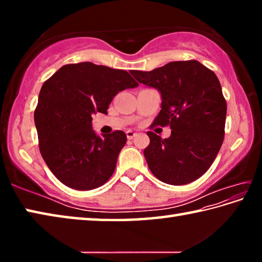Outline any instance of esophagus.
Segmentation results:
<instances>
[{
  "label": "esophagus",
  "mask_w": 262,
  "mask_h": 262,
  "mask_svg": "<svg viewBox=\"0 0 262 262\" xmlns=\"http://www.w3.org/2000/svg\"><path fill=\"white\" fill-rule=\"evenodd\" d=\"M126 135H127V139L128 140H132V139H134V137L137 135V133L133 132V130H127L126 132Z\"/></svg>",
  "instance_id": "34e87169"
}]
</instances>
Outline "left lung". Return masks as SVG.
<instances>
[{
  "label": "left lung",
  "instance_id": "1",
  "mask_svg": "<svg viewBox=\"0 0 262 262\" xmlns=\"http://www.w3.org/2000/svg\"><path fill=\"white\" fill-rule=\"evenodd\" d=\"M139 83L161 94L154 125L171 127V136L147 134L144 157L154 176L168 185H186L210 167L224 139L227 103L214 72L196 60L173 61L151 72L132 70Z\"/></svg>",
  "mask_w": 262,
  "mask_h": 262
}]
</instances>
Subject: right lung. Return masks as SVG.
Segmentation results:
<instances>
[{
    "label": "right lung",
    "mask_w": 262,
    "mask_h": 262,
    "mask_svg": "<svg viewBox=\"0 0 262 262\" xmlns=\"http://www.w3.org/2000/svg\"><path fill=\"white\" fill-rule=\"evenodd\" d=\"M137 85L126 70L92 62L66 64L42 84L34 111L39 149L62 184L90 190L111 178L127 136L121 130L97 135L92 114H107L119 91Z\"/></svg>",
    "instance_id": "add662e5"
}]
</instances>
